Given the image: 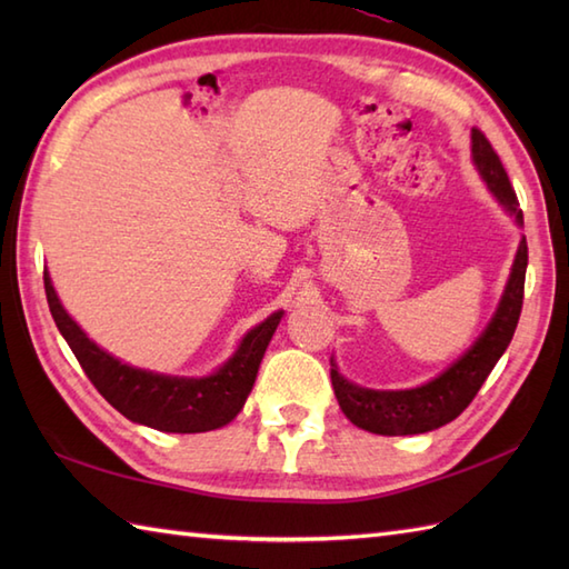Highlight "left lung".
I'll list each match as a JSON object with an SVG mask.
<instances>
[{"label": "left lung", "instance_id": "obj_1", "mask_svg": "<svg viewBox=\"0 0 569 569\" xmlns=\"http://www.w3.org/2000/svg\"><path fill=\"white\" fill-rule=\"evenodd\" d=\"M471 159H475L481 178L487 180L506 212L516 217L518 224H523V212L518 208V198L511 188V180L503 171L499 153L493 151L489 139L479 129H471ZM528 266V244L526 237L518 244L513 269L506 283V291L499 300V308L493 312L487 330L479 335V340L459 357L452 367H447L438 379L406 391H373L347 381L337 371L335 361H330V379L337 401L342 413L355 422L357 428L377 432V435H418L435 428H442L445 422L455 420L477 396L481 383L487 381L491 369L506 352V347L513 340L518 318L523 308V283Z\"/></svg>", "mask_w": 569, "mask_h": 569}]
</instances>
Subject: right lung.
Instances as JSON below:
<instances>
[{
    "instance_id": "right-lung-1",
    "label": "right lung",
    "mask_w": 569,
    "mask_h": 569,
    "mask_svg": "<svg viewBox=\"0 0 569 569\" xmlns=\"http://www.w3.org/2000/svg\"><path fill=\"white\" fill-rule=\"evenodd\" d=\"M43 286L58 330L94 389L124 418L163 432H208L234 420L257 381L266 347L283 318V312L278 310L249 330L237 352L210 377H166V373L122 365L107 355L60 306L48 271H43Z\"/></svg>"
}]
</instances>
